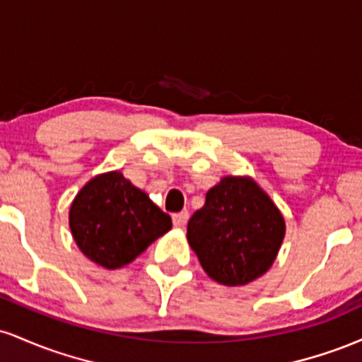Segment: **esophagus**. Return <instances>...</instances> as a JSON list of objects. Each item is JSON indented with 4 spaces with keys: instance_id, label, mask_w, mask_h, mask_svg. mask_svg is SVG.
<instances>
[{
    "instance_id": "obj_1",
    "label": "esophagus",
    "mask_w": 362,
    "mask_h": 362,
    "mask_svg": "<svg viewBox=\"0 0 362 362\" xmlns=\"http://www.w3.org/2000/svg\"><path fill=\"white\" fill-rule=\"evenodd\" d=\"M189 221V211H180V213L173 214V224L175 228H184Z\"/></svg>"
}]
</instances>
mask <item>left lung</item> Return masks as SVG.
Instances as JSON below:
<instances>
[{
	"instance_id": "8db88e82",
	"label": "left lung",
	"mask_w": 362,
	"mask_h": 362,
	"mask_svg": "<svg viewBox=\"0 0 362 362\" xmlns=\"http://www.w3.org/2000/svg\"><path fill=\"white\" fill-rule=\"evenodd\" d=\"M284 235L281 211L252 177H223L187 224V240L202 269L224 286H245L264 276Z\"/></svg>"
}]
</instances>
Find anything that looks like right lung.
Instances as JSON below:
<instances>
[{"label":"right lung","instance_id":"add662e5","mask_svg":"<svg viewBox=\"0 0 362 362\" xmlns=\"http://www.w3.org/2000/svg\"><path fill=\"white\" fill-rule=\"evenodd\" d=\"M69 230L83 255L120 269L172 230V218L119 170L83 185L69 207Z\"/></svg>","mask_w":362,"mask_h":362}]
</instances>
